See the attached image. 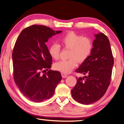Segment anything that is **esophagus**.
Wrapping results in <instances>:
<instances>
[{"label":"esophagus","mask_w":124,"mask_h":124,"mask_svg":"<svg viewBox=\"0 0 124 124\" xmlns=\"http://www.w3.org/2000/svg\"><path fill=\"white\" fill-rule=\"evenodd\" d=\"M61 75H62V77L63 78H66L67 77V76H68V75L66 74H64V73H62L61 74Z\"/></svg>","instance_id":"34e87169"}]
</instances>
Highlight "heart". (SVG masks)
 <instances>
[{"label":"heart","mask_w":124,"mask_h":124,"mask_svg":"<svg viewBox=\"0 0 124 124\" xmlns=\"http://www.w3.org/2000/svg\"><path fill=\"white\" fill-rule=\"evenodd\" d=\"M61 42L64 48L70 49L68 60L60 61L54 64V68L62 73H69L78 63H82L91 53L93 44L88 37H84L74 32H69L63 37ZM49 55L53 59L57 60L60 58V46L53 44L49 49Z\"/></svg>","instance_id":"b5f03b06"}]
</instances>
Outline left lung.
Here are the masks:
<instances>
[{"label": "left lung", "instance_id": "obj_1", "mask_svg": "<svg viewBox=\"0 0 124 124\" xmlns=\"http://www.w3.org/2000/svg\"><path fill=\"white\" fill-rule=\"evenodd\" d=\"M94 36L91 55L75 70L87 76L76 78L77 83L71 91L74 99L84 105L96 102L105 94L114 64L108 39L102 32Z\"/></svg>", "mask_w": 124, "mask_h": 124}]
</instances>
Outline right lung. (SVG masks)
<instances>
[{
    "instance_id": "right-lung-1",
    "label": "right lung",
    "mask_w": 124,
    "mask_h": 124,
    "mask_svg": "<svg viewBox=\"0 0 124 124\" xmlns=\"http://www.w3.org/2000/svg\"><path fill=\"white\" fill-rule=\"evenodd\" d=\"M61 32L33 25L22 30L16 42L12 52L14 80L29 100L40 102L50 99L62 80L59 71L49 70L53 60L46 45L49 39Z\"/></svg>"
}]
</instances>
